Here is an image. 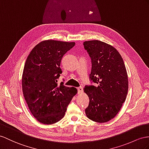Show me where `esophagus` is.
Masks as SVG:
<instances>
[{
  "label": "esophagus",
  "mask_w": 149,
  "mask_h": 149,
  "mask_svg": "<svg viewBox=\"0 0 149 149\" xmlns=\"http://www.w3.org/2000/svg\"><path fill=\"white\" fill-rule=\"evenodd\" d=\"M78 90V94H81L83 92V87H79L77 88Z\"/></svg>",
  "instance_id": "obj_1"
}]
</instances>
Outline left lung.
Segmentation results:
<instances>
[{"mask_svg":"<svg viewBox=\"0 0 149 149\" xmlns=\"http://www.w3.org/2000/svg\"><path fill=\"white\" fill-rule=\"evenodd\" d=\"M92 61L90 79L95 86H86L89 98L85 112L89 119L105 123L116 116L125 101L128 75L123 60L113 46L100 40L84 42Z\"/></svg>","mask_w":149,"mask_h":149,"instance_id":"left-lung-1","label":"left lung"}]
</instances>
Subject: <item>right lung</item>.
Wrapping results in <instances>:
<instances>
[{
  "label": "right lung",
  "instance_id": "1",
  "mask_svg": "<svg viewBox=\"0 0 149 149\" xmlns=\"http://www.w3.org/2000/svg\"><path fill=\"white\" fill-rule=\"evenodd\" d=\"M75 42L48 40L33 48L26 60L22 76V88L31 114L40 123L51 125L63 118L77 90L58 85L57 79L63 56L74 47Z\"/></svg>",
  "mask_w": 149,
  "mask_h": 149
}]
</instances>
